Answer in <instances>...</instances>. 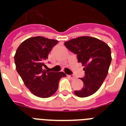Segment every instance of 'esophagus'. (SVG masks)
Instances as JSON below:
<instances>
[{"instance_id": "1", "label": "esophagus", "mask_w": 126, "mask_h": 126, "mask_svg": "<svg viewBox=\"0 0 126 126\" xmlns=\"http://www.w3.org/2000/svg\"><path fill=\"white\" fill-rule=\"evenodd\" d=\"M67 77H69V79H72V80H73V79H75V77L74 76V75H67Z\"/></svg>"}]
</instances>
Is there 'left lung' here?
I'll return each instance as SVG.
<instances>
[{
  "mask_svg": "<svg viewBox=\"0 0 126 126\" xmlns=\"http://www.w3.org/2000/svg\"><path fill=\"white\" fill-rule=\"evenodd\" d=\"M67 49L77 55L78 61L84 66L86 75L82 79L84 86L75 91V95L86 97L100 88L107 76L111 63L110 47L98 38L83 36L65 42Z\"/></svg>",
  "mask_w": 126,
  "mask_h": 126,
  "instance_id": "obj_1",
  "label": "left lung"
}]
</instances>
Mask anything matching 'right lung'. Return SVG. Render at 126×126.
<instances>
[{
    "mask_svg": "<svg viewBox=\"0 0 126 126\" xmlns=\"http://www.w3.org/2000/svg\"><path fill=\"white\" fill-rule=\"evenodd\" d=\"M58 43L53 39L34 36L24 40L14 55L17 72L30 92L38 97L47 98L58 89L59 80L66 77L63 72L44 70V63L51 48Z\"/></svg>",
    "mask_w": 126,
    "mask_h": 126,
    "instance_id": "add662e5",
    "label": "right lung"
}]
</instances>
